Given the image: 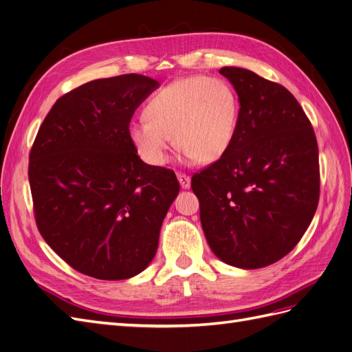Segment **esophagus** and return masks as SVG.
I'll use <instances>...</instances> for the list:
<instances>
[{
    "label": "esophagus",
    "instance_id": "34e87169",
    "mask_svg": "<svg viewBox=\"0 0 352 352\" xmlns=\"http://www.w3.org/2000/svg\"><path fill=\"white\" fill-rule=\"evenodd\" d=\"M177 179H179V184L184 189H189L190 188V177L185 173H177Z\"/></svg>",
    "mask_w": 352,
    "mask_h": 352
}]
</instances>
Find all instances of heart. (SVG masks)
<instances>
[{
    "instance_id": "b5f03b06",
    "label": "heart",
    "mask_w": 352,
    "mask_h": 352,
    "mask_svg": "<svg viewBox=\"0 0 352 352\" xmlns=\"http://www.w3.org/2000/svg\"><path fill=\"white\" fill-rule=\"evenodd\" d=\"M145 119L129 124V140L146 164L164 166L168 153L182 146L185 162L214 163L235 140L239 122L238 95L219 78L197 76L172 82L148 100Z\"/></svg>"
}]
</instances>
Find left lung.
Returning a JSON list of instances; mask_svg holds the SVG:
<instances>
[{
  "instance_id": "8db88e82",
  "label": "left lung",
  "mask_w": 352,
  "mask_h": 352,
  "mask_svg": "<svg viewBox=\"0 0 352 352\" xmlns=\"http://www.w3.org/2000/svg\"><path fill=\"white\" fill-rule=\"evenodd\" d=\"M220 74L238 94L236 135L190 186L216 257L238 269H261L291 252L314 217L317 141L300 102L282 85L241 67Z\"/></svg>"
}]
</instances>
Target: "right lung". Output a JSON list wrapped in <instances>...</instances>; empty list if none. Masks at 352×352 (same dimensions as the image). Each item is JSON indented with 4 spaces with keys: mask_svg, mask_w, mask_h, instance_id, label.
I'll return each instance as SVG.
<instances>
[{
    "mask_svg": "<svg viewBox=\"0 0 352 352\" xmlns=\"http://www.w3.org/2000/svg\"><path fill=\"white\" fill-rule=\"evenodd\" d=\"M160 83L142 74L97 79L63 95L29 155L42 238L74 270L101 280L144 272L179 194L173 170L144 163L129 123Z\"/></svg>",
    "mask_w": 352,
    "mask_h": 352,
    "instance_id": "1",
    "label": "right lung"
}]
</instances>
